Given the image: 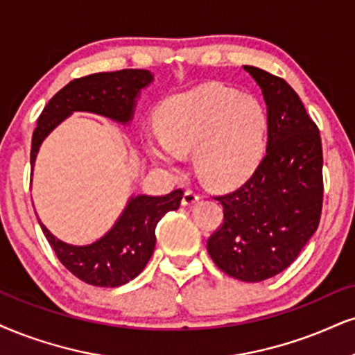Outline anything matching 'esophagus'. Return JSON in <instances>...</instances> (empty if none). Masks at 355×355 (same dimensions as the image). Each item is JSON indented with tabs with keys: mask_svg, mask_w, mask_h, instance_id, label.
Listing matches in <instances>:
<instances>
[{
	"mask_svg": "<svg viewBox=\"0 0 355 355\" xmlns=\"http://www.w3.org/2000/svg\"><path fill=\"white\" fill-rule=\"evenodd\" d=\"M199 200V194L194 191H186L182 196V205H192Z\"/></svg>",
	"mask_w": 355,
	"mask_h": 355,
	"instance_id": "obj_1",
	"label": "esophagus"
}]
</instances>
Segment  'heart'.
<instances>
[{"mask_svg":"<svg viewBox=\"0 0 355 355\" xmlns=\"http://www.w3.org/2000/svg\"><path fill=\"white\" fill-rule=\"evenodd\" d=\"M156 130L161 139L146 141L153 163L174 171L182 153L192 150L196 169L205 181L229 186L260 163L268 115L250 94L207 85L166 100Z\"/></svg>","mask_w":355,"mask_h":355,"instance_id":"heart-1","label":"heart"}]
</instances>
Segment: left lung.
I'll return each instance as SVG.
<instances>
[{
  "label": "left lung",
  "mask_w": 355,
  "mask_h": 355,
  "mask_svg": "<svg viewBox=\"0 0 355 355\" xmlns=\"http://www.w3.org/2000/svg\"><path fill=\"white\" fill-rule=\"evenodd\" d=\"M243 71L266 103V155L239 189L216 198L224 222L207 240V252L229 277L257 283L286 270L318 229L322 146L316 123L283 78L253 65Z\"/></svg>",
  "instance_id": "left-lung-1"
}]
</instances>
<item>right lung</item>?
Returning <instances> with one entry per match:
<instances>
[{"mask_svg":"<svg viewBox=\"0 0 355 355\" xmlns=\"http://www.w3.org/2000/svg\"><path fill=\"white\" fill-rule=\"evenodd\" d=\"M153 82L143 69L100 72L72 80L44 107L31 143V169L47 135L73 112H90L126 125L133 118L139 92ZM181 189L166 196H133L102 239L90 245H71L55 239L39 225L57 258L82 282L94 286L116 288L137 278L155 252L156 225L166 212L181 205Z\"/></svg>","mask_w":355,"mask_h":355,"instance_id":"obj_1","label":"right lung"}]
</instances>
